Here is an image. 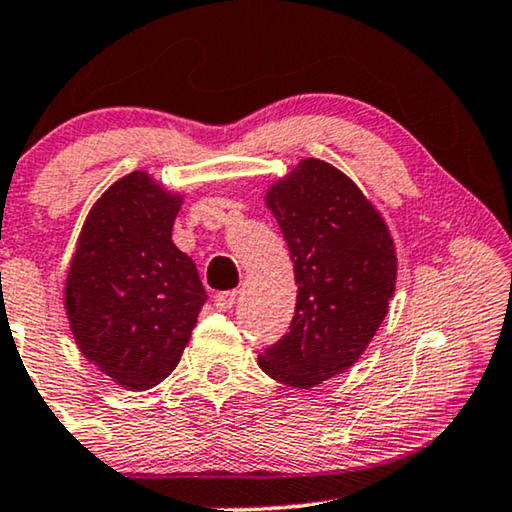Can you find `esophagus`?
Returning <instances> with one entry per match:
<instances>
[{
    "mask_svg": "<svg viewBox=\"0 0 512 512\" xmlns=\"http://www.w3.org/2000/svg\"><path fill=\"white\" fill-rule=\"evenodd\" d=\"M215 301V308H220V311H229L236 304V290H229V292H218L213 297Z\"/></svg>",
    "mask_w": 512,
    "mask_h": 512,
    "instance_id": "34e87169",
    "label": "esophagus"
}]
</instances>
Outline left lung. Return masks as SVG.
Listing matches in <instances>:
<instances>
[{
  "label": "left lung",
  "mask_w": 512,
  "mask_h": 512,
  "mask_svg": "<svg viewBox=\"0 0 512 512\" xmlns=\"http://www.w3.org/2000/svg\"><path fill=\"white\" fill-rule=\"evenodd\" d=\"M299 285L290 331L259 355L278 383L308 390L348 371L383 325L397 253L383 215L329 162L306 157L266 190Z\"/></svg>",
  "instance_id": "1"
}]
</instances>
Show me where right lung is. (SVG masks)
Wrapping results in <instances>:
<instances>
[{
  "mask_svg": "<svg viewBox=\"0 0 512 512\" xmlns=\"http://www.w3.org/2000/svg\"><path fill=\"white\" fill-rule=\"evenodd\" d=\"M181 204L148 171L122 176L92 204L69 262L64 308L76 345L134 392L176 369L206 301L197 266L171 241Z\"/></svg>",
  "mask_w": 512,
  "mask_h": 512,
  "instance_id": "right-lung-1",
  "label": "right lung"
}]
</instances>
